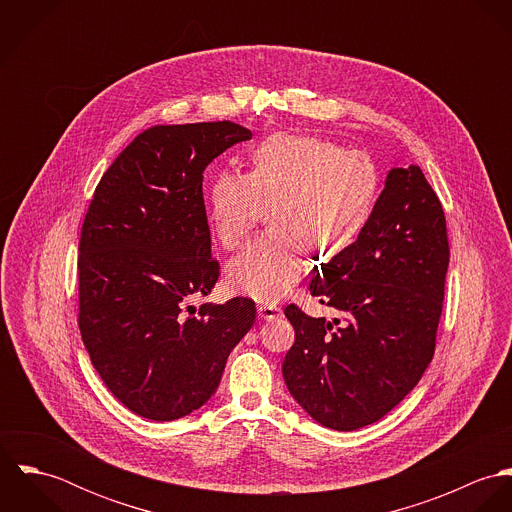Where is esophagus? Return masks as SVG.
I'll return each instance as SVG.
<instances>
[{"instance_id": "34e87169", "label": "esophagus", "mask_w": 512, "mask_h": 512, "mask_svg": "<svg viewBox=\"0 0 512 512\" xmlns=\"http://www.w3.org/2000/svg\"><path fill=\"white\" fill-rule=\"evenodd\" d=\"M258 315L266 321H272V319L282 317V307L272 305V303H262V305H258Z\"/></svg>"}]
</instances>
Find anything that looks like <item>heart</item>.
Listing matches in <instances>:
<instances>
[{
  "mask_svg": "<svg viewBox=\"0 0 512 512\" xmlns=\"http://www.w3.org/2000/svg\"><path fill=\"white\" fill-rule=\"evenodd\" d=\"M380 177L365 151L313 136L276 134L252 151L244 175H217L209 222L224 250L238 248L268 207L272 230L250 242L226 268L234 292L278 301L303 272L305 250L329 260L365 230Z\"/></svg>",
  "mask_w": 512,
  "mask_h": 512,
  "instance_id": "obj_1",
  "label": "heart"
}]
</instances>
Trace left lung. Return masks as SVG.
Wrapping results in <instances>:
<instances>
[{"label":"left lung","instance_id":"1","mask_svg":"<svg viewBox=\"0 0 512 512\" xmlns=\"http://www.w3.org/2000/svg\"><path fill=\"white\" fill-rule=\"evenodd\" d=\"M447 264L436 191L418 165L392 169L365 230L309 284L311 295L343 319L286 307L295 343L284 380L315 422L359 430L420 382L436 349Z\"/></svg>","mask_w":512,"mask_h":512}]
</instances>
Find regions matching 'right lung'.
<instances>
[{
    "instance_id": "add662e5",
    "label": "right lung",
    "mask_w": 512,
    "mask_h": 512,
    "mask_svg": "<svg viewBox=\"0 0 512 512\" xmlns=\"http://www.w3.org/2000/svg\"><path fill=\"white\" fill-rule=\"evenodd\" d=\"M250 138L228 120L151 126L94 189L78 242V327L108 390L147 420L201 408L254 325L248 297L191 305L220 274L203 171Z\"/></svg>"
}]
</instances>
